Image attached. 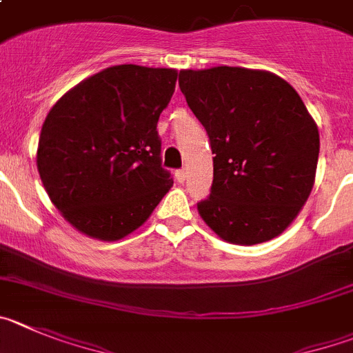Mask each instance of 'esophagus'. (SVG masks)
<instances>
[{"instance_id": "34e87169", "label": "esophagus", "mask_w": 353, "mask_h": 353, "mask_svg": "<svg viewBox=\"0 0 353 353\" xmlns=\"http://www.w3.org/2000/svg\"><path fill=\"white\" fill-rule=\"evenodd\" d=\"M174 176H176V180H179L180 183H183L187 180V171L185 170H179L176 173H174Z\"/></svg>"}]
</instances>
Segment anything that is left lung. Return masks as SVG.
Masks as SVG:
<instances>
[{
	"mask_svg": "<svg viewBox=\"0 0 353 353\" xmlns=\"http://www.w3.org/2000/svg\"><path fill=\"white\" fill-rule=\"evenodd\" d=\"M179 85L213 157L199 215L222 240L257 245L282 234L312 192L320 138L290 83L270 71L182 70Z\"/></svg>",
	"mask_w": 353,
	"mask_h": 353,
	"instance_id": "8db88e82",
	"label": "left lung"
}]
</instances>
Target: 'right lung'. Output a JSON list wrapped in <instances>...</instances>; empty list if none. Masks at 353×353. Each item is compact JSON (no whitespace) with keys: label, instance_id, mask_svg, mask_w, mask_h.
I'll return each mask as SVG.
<instances>
[{"label":"right lung","instance_id":"obj_1","mask_svg":"<svg viewBox=\"0 0 353 353\" xmlns=\"http://www.w3.org/2000/svg\"><path fill=\"white\" fill-rule=\"evenodd\" d=\"M176 70L121 64L52 106L37 164L48 198L73 228L103 241L140 228L173 185L161 161L159 115Z\"/></svg>","mask_w":353,"mask_h":353}]
</instances>
